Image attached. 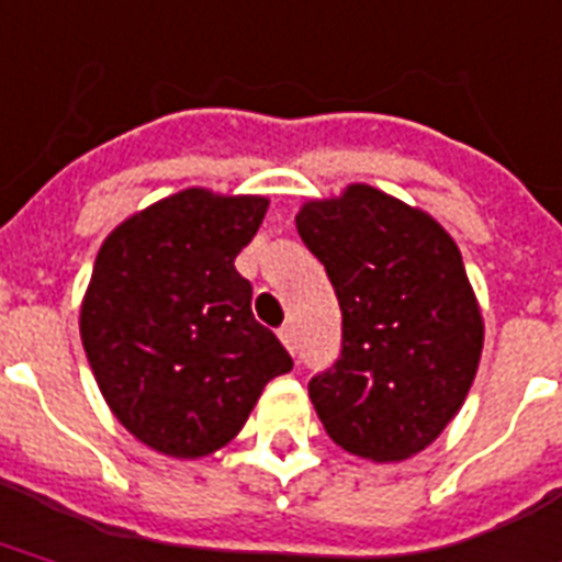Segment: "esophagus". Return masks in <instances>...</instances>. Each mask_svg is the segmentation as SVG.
I'll use <instances>...</instances> for the list:
<instances>
[{
  "label": "esophagus",
  "instance_id": "esophagus-1",
  "mask_svg": "<svg viewBox=\"0 0 562 562\" xmlns=\"http://www.w3.org/2000/svg\"><path fill=\"white\" fill-rule=\"evenodd\" d=\"M280 338H282V345H285V348H289L291 353L297 350V338H294V327H291V324H282V327H280Z\"/></svg>",
  "mask_w": 562,
  "mask_h": 562
}]
</instances>
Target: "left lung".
I'll list each match as a JSON object with an SVG mask.
<instances>
[{"label":"left lung","mask_w":562,"mask_h":562,"mask_svg":"<svg viewBox=\"0 0 562 562\" xmlns=\"http://www.w3.org/2000/svg\"><path fill=\"white\" fill-rule=\"evenodd\" d=\"M297 233L341 310V353L310 380L324 430L374 462L424 451L469 395L483 350L457 244L430 214L371 186L306 203Z\"/></svg>","instance_id":"8db88e82"}]
</instances>
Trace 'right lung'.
I'll return each instance as SVG.
<instances>
[{"label":"right lung","instance_id":"1","mask_svg":"<svg viewBox=\"0 0 562 562\" xmlns=\"http://www.w3.org/2000/svg\"><path fill=\"white\" fill-rule=\"evenodd\" d=\"M265 212V196L188 188L132 214L97 252L81 345L117 422L167 457L224 448L265 383L294 366L235 271Z\"/></svg>","mask_w":562,"mask_h":562}]
</instances>
